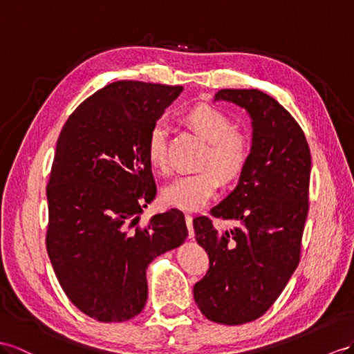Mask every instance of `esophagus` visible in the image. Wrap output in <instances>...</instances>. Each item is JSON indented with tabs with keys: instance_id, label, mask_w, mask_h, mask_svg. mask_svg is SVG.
I'll use <instances>...</instances> for the list:
<instances>
[{
	"instance_id": "esophagus-1",
	"label": "esophagus",
	"mask_w": 354,
	"mask_h": 354,
	"mask_svg": "<svg viewBox=\"0 0 354 354\" xmlns=\"http://www.w3.org/2000/svg\"><path fill=\"white\" fill-rule=\"evenodd\" d=\"M185 223L188 227V238H194V229H193V216L192 215H185Z\"/></svg>"
}]
</instances>
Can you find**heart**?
Here are the masks:
<instances>
[{"instance_id": "1", "label": "heart", "mask_w": 354, "mask_h": 354, "mask_svg": "<svg viewBox=\"0 0 354 354\" xmlns=\"http://www.w3.org/2000/svg\"><path fill=\"white\" fill-rule=\"evenodd\" d=\"M184 121L207 143L196 174L179 176L162 189V202L180 211H197L211 201L220 188V179L225 184L238 180L248 167L251 142L245 134L233 130L227 115L209 104H197L184 113ZM147 157L152 169L166 171L167 133L162 122H156L148 133Z\"/></svg>"}]
</instances>
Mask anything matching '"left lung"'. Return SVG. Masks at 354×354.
I'll return each instance as SVG.
<instances>
[{
	"mask_svg": "<svg viewBox=\"0 0 354 354\" xmlns=\"http://www.w3.org/2000/svg\"><path fill=\"white\" fill-rule=\"evenodd\" d=\"M215 100L247 109L252 151L238 187L211 209L236 227L218 232L205 215L193 220L196 241L209 256V270L193 292L206 319L234 326L263 315L299 265L311 152L301 125L270 95L220 89Z\"/></svg>",
	"mask_w": 354,
	"mask_h": 354,
	"instance_id": "left-lung-1",
	"label": "left lung"
}]
</instances>
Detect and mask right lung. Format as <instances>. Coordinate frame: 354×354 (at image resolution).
Returning a JSON list of instances; mask_svg holds the SVG:
<instances>
[{"instance_id":"right-lung-1","label":"right lung","mask_w":354,"mask_h":354,"mask_svg":"<svg viewBox=\"0 0 354 354\" xmlns=\"http://www.w3.org/2000/svg\"><path fill=\"white\" fill-rule=\"evenodd\" d=\"M183 86L118 80L68 116L46 187V248L70 302L103 323L130 320L148 297L147 268L188 236L178 209L140 224L157 194L147 139Z\"/></svg>"}]
</instances>
